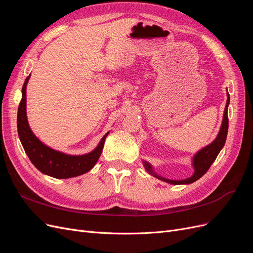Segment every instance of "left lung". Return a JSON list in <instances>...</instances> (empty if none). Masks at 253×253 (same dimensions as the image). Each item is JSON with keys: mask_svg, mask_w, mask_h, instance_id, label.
<instances>
[{"mask_svg": "<svg viewBox=\"0 0 253 253\" xmlns=\"http://www.w3.org/2000/svg\"><path fill=\"white\" fill-rule=\"evenodd\" d=\"M229 102H230V97H229V94H228V99H227L226 108H225V112H224V118H223V122H221L219 133L215 138V140H214L212 143H210L209 145H207L206 148L202 149L200 152H197L195 156L193 157L194 174L191 176V177H189L187 179H182V180L167 179V178L162 177V176H158L157 174H155L154 171H153V169H152V166L150 164H148L147 162H143L145 170H147L153 176H155V177H157L158 179L172 183V185H182V183L183 185H186V183H192V182L196 181L197 179H200L202 176L209 170V168L214 163V160L216 159L218 153L225 145L227 133H228V125H229V121H228Z\"/></svg>", "mask_w": 253, "mask_h": 253, "instance_id": "8db88e82", "label": "left lung"}]
</instances>
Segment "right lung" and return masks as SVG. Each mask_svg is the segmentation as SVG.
<instances>
[{
    "label": "right lung",
    "mask_w": 253,
    "mask_h": 253,
    "mask_svg": "<svg viewBox=\"0 0 253 253\" xmlns=\"http://www.w3.org/2000/svg\"><path fill=\"white\" fill-rule=\"evenodd\" d=\"M30 75L25 79L22 87V100L18 109V134L30 162L43 174L55 178H71L88 172L100 157L106 133L98 147L85 155H67L52 150L42 143L30 129L26 116V85Z\"/></svg>",
    "instance_id": "add662e5"
}]
</instances>
